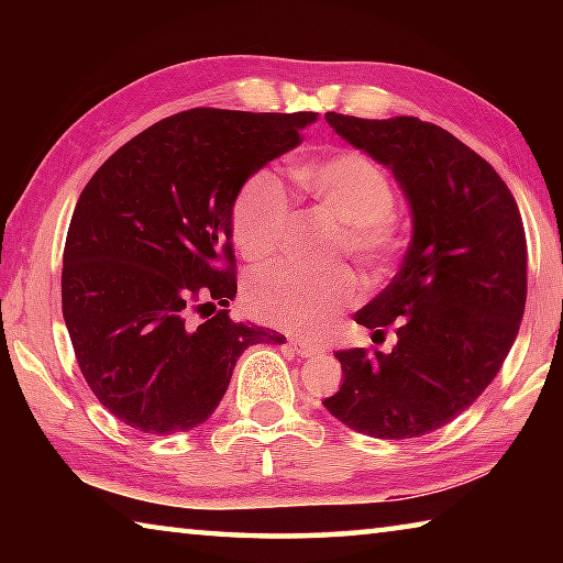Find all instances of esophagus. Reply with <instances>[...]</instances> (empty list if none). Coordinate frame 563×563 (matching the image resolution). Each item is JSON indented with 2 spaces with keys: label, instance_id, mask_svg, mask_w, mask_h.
I'll use <instances>...</instances> for the list:
<instances>
[{
  "label": "esophagus",
  "instance_id": "esophagus-1",
  "mask_svg": "<svg viewBox=\"0 0 563 563\" xmlns=\"http://www.w3.org/2000/svg\"><path fill=\"white\" fill-rule=\"evenodd\" d=\"M290 345L295 347V352H298L300 357H316L320 352L318 345H310V342H305V340H290Z\"/></svg>",
  "mask_w": 563,
  "mask_h": 563
}]
</instances>
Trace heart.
<instances>
[{"label": "heart", "mask_w": 563, "mask_h": 563, "mask_svg": "<svg viewBox=\"0 0 563 563\" xmlns=\"http://www.w3.org/2000/svg\"><path fill=\"white\" fill-rule=\"evenodd\" d=\"M292 178L312 206L338 223V253H347L369 273H385L397 261L407 228L395 208L393 176L377 158L357 148L330 151L298 161ZM231 223L247 261L275 258L292 231V208L278 180L265 170L247 178L233 201ZM245 298L258 320L312 335L360 298V280L350 268L318 275L278 265L255 273Z\"/></svg>", "instance_id": "obj_1"}]
</instances>
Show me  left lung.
Segmentation results:
<instances>
[{
	"mask_svg": "<svg viewBox=\"0 0 563 563\" xmlns=\"http://www.w3.org/2000/svg\"><path fill=\"white\" fill-rule=\"evenodd\" d=\"M325 119L393 170L412 241L393 283L355 320L397 330V345L340 350L342 387L322 399L350 430L409 440L462 415L497 377L527 305V235L511 190L487 161L415 117Z\"/></svg>",
	"mask_w": 563,
	"mask_h": 563,
	"instance_id": "left-lung-1",
	"label": "left lung"
}]
</instances>
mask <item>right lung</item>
<instances>
[{"instance_id":"obj_1","label":"right lung","mask_w":563,"mask_h":563,"mask_svg":"<svg viewBox=\"0 0 563 563\" xmlns=\"http://www.w3.org/2000/svg\"><path fill=\"white\" fill-rule=\"evenodd\" d=\"M316 119L180 111L123 144L81 190L62 310L84 379L123 424L194 430L216 412L243 350L285 342L228 316L238 290L231 211L245 180L298 146Z\"/></svg>"}]
</instances>
